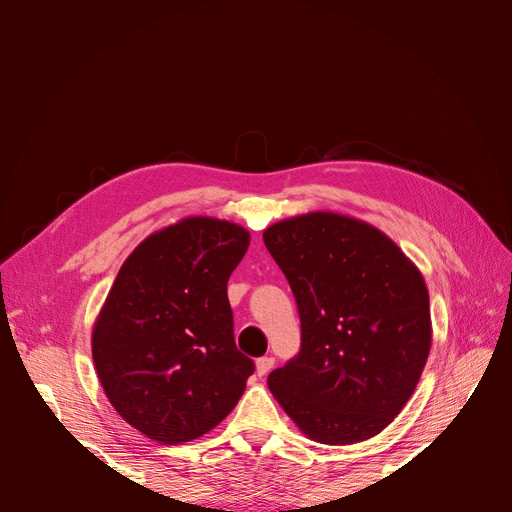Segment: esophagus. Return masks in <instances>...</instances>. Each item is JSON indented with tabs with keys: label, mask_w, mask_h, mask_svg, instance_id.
Segmentation results:
<instances>
[{
	"label": "esophagus",
	"mask_w": 512,
	"mask_h": 512,
	"mask_svg": "<svg viewBox=\"0 0 512 512\" xmlns=\"http://www.w3.org/2000/svg\"><path fill=\"white\" fill-rule=\"evenodd\" d=\"M274 363H276V359H274V357H261V359H257V363H255L257 373H259V375L270 373V369L274 367Z\"/></svg>",
	"instance_id": "1"
}]
</instances>
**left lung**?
<instances>
[{
	"label": "left lung",
	"mask_w": 512,
	"mask_h": 512,
	"mask_svg": "<svg viewBox=\"0 0 512 512\" xmlns=\"http://www.w3.org/2000/svg\"><path fill=\"white\" fill-rule=\"evenodd\" d=\"M301 315V353L267 386L321 444L378 436L413 396L432 348L419 267L375 226L309 211L263 230Z\"/></svg>",
	"instance_id": "8db88e82"
}]
</instances>
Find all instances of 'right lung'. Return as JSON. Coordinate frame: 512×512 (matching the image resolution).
<instances>
[{
	"label": "right lung",
	"instance_id": "add662e5",
	"mask_svg": "<svg viewBox=\"0 0 512 512\" xmlns=\"http://www.w3.org/2000/svg\"><path fill=\"white\" fill-rule=\"evenodd\" d=\"M251 234L188 215L122 263L91 334L99 384L118 415L159 444L201 438L236 407L255 365L234 344L228 278Z\"/></svg>",
	"mask_w": 512,
	"mask_h": 512
}]
</instances>
